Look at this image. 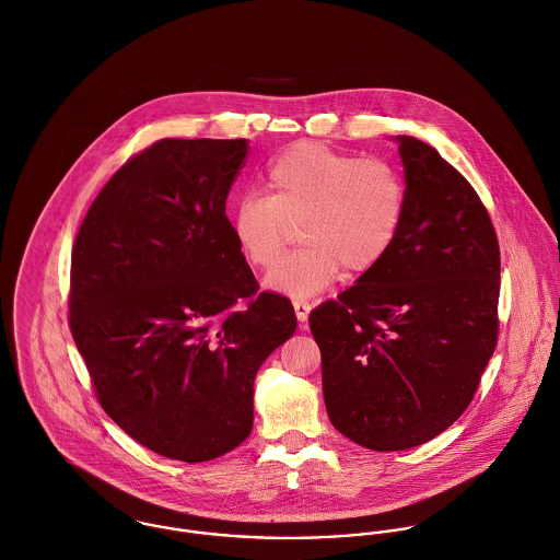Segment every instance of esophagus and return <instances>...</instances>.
<instances>
[{
    "instance_id": "obj_1",
    "label": "esophagus",
    "mask_w": 560,
    "mask_h": 560,
    "mask_svg": "<svg viewBox=\"0 0 560 560\" xmlns=\"http://www.w3.org/2000/svg\"><path fill=\"white\" fill-rule=\"evenodd\" d=\"M292 305H294V312H296V318H299V323H307V318H310V312H312V305H310V301L296 299Z\"/></svg>"
}]
</instances>
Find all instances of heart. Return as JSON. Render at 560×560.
Listing matches in <instances>:
<instances>
[{
	"label": "heart",
	"instance_id": "1",
	"mask_svg": "<svg viewBox=\"0 0 560 560\" xmlns=\"http://www.w3.org/2000/svg\"><path fill=\"white\" fill-rule=\"evenodd\" d=\"M268 195H246L233 212V235L246 259L270 268L292 226L305 242L285 255L266 283L288 296H312L341 270L365 275L392 250L407 212L400 171L320 142H296L266 171Z\"/></svg>",
	"mask_w": 560,
	"mask_h": 560
}]
</instances>
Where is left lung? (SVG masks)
<instances>
[{
    "label": "left lung",
    "mask_w": 560,
    "mask_h": 560,
    "mask_svg": "<svg viewBox=\"0 0 560 560\" xmlns=\"http://www.w3.org/2000/svg\"><path fill=\"white\" fill-rule=\"evenodd\" d=\"M407 212L392 250L310 314L331 424L359 446L427 444L471 402L498 343L500 246L471 184L398 136Z\"/></svg>",
    "instance_id": "obj_1"
}]
</instances>
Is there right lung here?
Returning <instances> with one entry per match:
<instances>
[{"mask_svg": "<svg viewBox=\"0 0 560 560\" xmlns=\"http://www.w3.org/2000/svg\"><path fill=\"white\" fill-rule=\"evenodd\" d=\"M246 140L164 138L102 188L71 255L69 327L104 411L138 444L201 463L253 429V381L296 331L224 208Z\"/></svg>", "mask_w": 560, "mask_h": 560, "instance_id": "1", "label": "right lung"}]
</instances>
